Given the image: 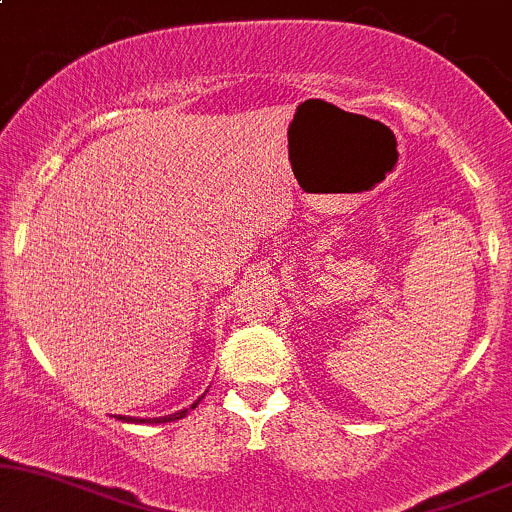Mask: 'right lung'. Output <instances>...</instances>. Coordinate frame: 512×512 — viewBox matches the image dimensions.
I'll use <instances>...</instances> for the list:
<instances>
[{"label": "right lung", "mask_w": 512, "mask_h": 512, "mask_svg": "<svg viewBox=\"0 0 512 512\" xmlns=\"http://www.w3.org/2000/svg\"><path fill=\"white\" fill-rule=\"evenodd\" d=\"M202 397H199L195 404H190V409H195L197 404L202 402ZM190 409H180V411H175V414H168V416H156V419H137V416H115V419L125 421V424H170V421L182 419V416H185Z\"/></svg>", "instance_id": "right-lung-1"}]
</instances>
